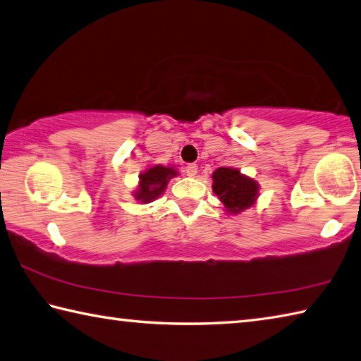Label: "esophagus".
Wrapping results in <instances>:
<instances>
[{
  "label": "esophagus",
  "instance_id": "esophagus-1",
  "mask_svg": "<svg viewBox=\"0 0 361 361\" xmlns=\"http://www.w3.org/2000/svg\"><path fill=\"white\" fill-rule=\"evenodd\" d=\"M185 172L188 176H195L197 175V166H195V164H188L185 167Z\"/></svg>",
  "mask_w": 361,
  "mask_h": 361
}]
</instances>
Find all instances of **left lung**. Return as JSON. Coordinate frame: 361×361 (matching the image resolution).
<instances>
[{"instance_id":"8db88e82","label":"left lung","mask_w":361,"mask_h":361,"mask_svg":"<svg viewBox=\"0 0 361 361\" xmlns=\"http://www.w3.org/2000/svg\"><path fill=\"white\" fill-rule=\"evenodd\" d=\"M213 192L224 205L228 214H240L254 207L259 199L260 186L251 176L241 173L235 167H219L213 175Z\"/></svg>"}]
</instances>
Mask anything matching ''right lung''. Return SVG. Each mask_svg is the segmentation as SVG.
<instances>
[{
  "instance_id": "obj_1",
  "label": "right lung",
  "mask_w": 361,
  "mask_h": 361,
  "mask_svg": "<svg viewBox=\"0 0 361 361\" xmlns=\"http://www.w3.org/2000/svg\"><path fill=\"white\" fill-rule=\"evenodd\" d=\"M178 176L173 166H149L139 175V186L134 189V199L139 203H149L164 194L169 181Z\"/></svg>"
}]
</instances>
